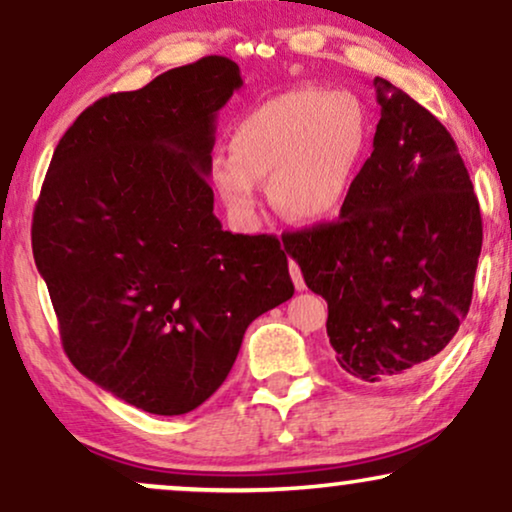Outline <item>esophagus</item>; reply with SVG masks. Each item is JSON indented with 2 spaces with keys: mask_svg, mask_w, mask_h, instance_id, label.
<instances>
[{
  "mask_svg": "<svg viewBox=\"0 0 512 512\" xmlns=\"http://www.w3.org/2000/svg\"><path fill=\"white\" fill-rule=\"evenodd\" d=\"M289 275H292L294 287L299 289V292H304V289H306V282H304V275H301L299 263H296V261H289Z\"/></svg>",
  "mask_w": 512,
  "mask_h": 512,
  "instance_id": "34e87169",
  "label": "esophagus"
}]
</instances>
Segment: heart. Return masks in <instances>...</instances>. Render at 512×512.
<instances>
[{"mask_svg":"<svg viewBox=\"0 0 512 512\" xmlns=\"http://www.w3.org/2000/svg\"><path fill=\"white\" fill-rule=\"evenodd\" d=\"M361 99L294 87L249 106L230 130V154L211 156L208 178L239 223L254 220L261 182L296 223H332L344 213L370 151Z\"/></svg>","mask_w":512,"mask_h":512,"instance_id":"heart-1","label":"heart"}]
</instances>
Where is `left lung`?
Segmentation results:
<instances>
[{
	"label": "left lung",
	"instance_id": "1",
	"mask_svg": "<svg viewBox=\"0 0 512 512\" xmlns=\"http://www.w3.org/2000/svg\"><path fill=\"white\" fill-rule=\"evenodd\" d=\"M372 154L334 223L282 237L327 301L337 361L363 382H401L444 351L470 311L482 216L449 130L389 80Z\"/></svg>",
	"mask_w": 512,
	"mask_h": 512
}]
</instances>
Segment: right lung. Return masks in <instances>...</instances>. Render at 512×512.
<instances>
[{
    "mask_svg": "<svg viewBox=\"0 0 512 512\" xmlns=\"http://www.w3.org/2000/svg\"><path fill=\"white\" fill-rule=\"evenodd\" d=\"M242 85L235 61L204 56L87 106L33 213L63 351L154 415L201 406L251 320L294 294L280 239L232 235L213 216L216 116Z\"/></svg>",
    "mask_w": 512,
    "mask_h": 512,
    "instance_id": "add662e5",
    "label": "right lung"
}]
</instances>
